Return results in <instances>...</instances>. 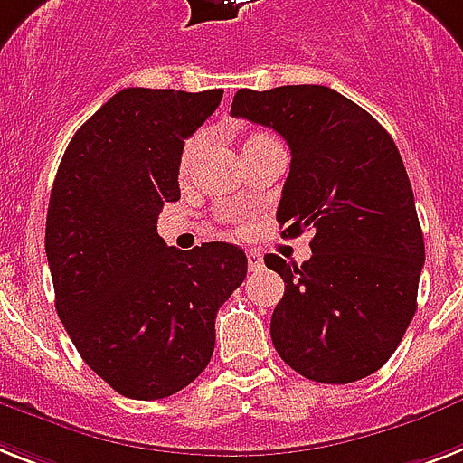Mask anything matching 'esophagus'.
<instances>
[{
    "label": "esophagus",
    "mask_w": 463,
    "mask_h": 463,
    "mask_svg": "<svg viewBox=\"0 0 463 463\" xmlns=\"http://www.w3.org/2000/svg\"><path fill=\"white\" fill-rule=\"evenodd\" d=\"M247 266H250V270H259L264 266V259H261V254L257 250L247 251Z\"/></svg>",
    "instance_id": "obj_1"
}]
</instances>
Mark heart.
Here are the masks:
<instances>
[{"label":"heart","instance_id":"1","mask_svg":"<svg viewBox=\"0 0 463 463\" xmlns=\"http://www.w3.org/2000/svg\"><path fill=\"white\" fill-rule=\"evenodd\" d=\"M264 137H269V135H266V133H251L250 137H247V142L264 140ZM247 142H244V145H247ZM194 152H197V137H193V140H187L185 149H183V156H180V168H183V171H185L187 164H190V161H193Z\"/></svg>","mask_w":463,"mask_h":463}]
</instances>
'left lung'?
Masks as SVG:
<instances>
[{
  "label": "left lung",
  "instance_id": "left-lung-1",
  "mask_svg": "<svg viewBox=\"0 0 463 463\" xmlns=\"http://www.w3.org/2000/svg\"><path fill=\"white\" fill-rule=\"evenodd\" d=\"M231 114L283 135L292 154L276 219L309 228L302 266L266 254L285 280L270 340L297 373L345 385L388 362L416 314L426 247L407 168L373 116L323 85L238 90Z\"/></svg>",
  "mask_w": 463,
  "mask_h": 463
}]
</instances>
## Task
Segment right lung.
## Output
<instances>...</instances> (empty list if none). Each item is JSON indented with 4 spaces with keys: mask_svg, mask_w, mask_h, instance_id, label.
I'll list each match as a JSON object with an SVG mask.
<instances>
[{
    "mask_svg": "<svg viewBox=\"0 0 463 463\" xmlns=\"http://www.w3.org/2000/svg\"><path fill=\"white\" fill-rule=\"evenodd\" d=\"M223 90L126 88L78 128L56 171L44 251L56 314L101 381L164 400L206 368L216 311L247 276L235 244L190 251L156 232L180 199V154Z\"/></svg>",
    "mask_w": 463,
    "mask_h": 463,
    "instance_id": "obj_1",
    "label": "right lung"
}]
</instances>
